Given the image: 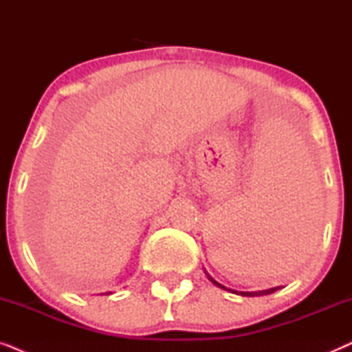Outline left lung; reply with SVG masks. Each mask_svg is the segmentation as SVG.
<instances>
[{
	"label": "left lung",
	"instance_id": "8db88e82",
	"mask_svg": "<svg viewBox=\"0 0 352 352\" xmlns=\"http://www.w3.org/2000/svg\"><path fill=\"white\" fill-rule=\"evenodd\" d=\"M205 274H206V277H208V280L213 283V285H216V287H219V288H223V290H228V292H232V293H235V295H242V296H263V295H269V293H274V292H277V290H280V287H274V288H267V290H258V292H237V290H230V288H228V287H224V285H221L219 282H216L213 277L210 276L208 272L205 271Z\"/></svg>",
	"mask_w": 352,
	"mask_h": 352
}]
</instances>
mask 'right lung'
<instances>
[{"mask_svg":"<svg viewBox=\"0 0 352 352\" xmlns=\"http://www.w3.org/2000/svg\"><path fill=\"white\" fill-rule=\"evenodd\" d=\"M109 293V295H110V293H112V292H107ZM107 293H105V295H107Z\"/></svg>","mask_w":352,"mask_h":352,"instance_id":"add662e5","label":"right lung"}]
</instances>
